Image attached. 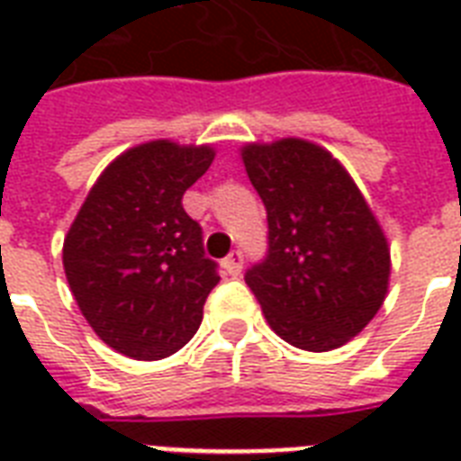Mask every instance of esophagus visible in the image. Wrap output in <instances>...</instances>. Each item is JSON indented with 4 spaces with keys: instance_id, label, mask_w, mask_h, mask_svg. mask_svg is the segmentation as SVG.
Wrapping results in <instances>:
<instances>
[{
    "instance_id": "obj_1",
    "label": "esophagus",
    "mask_w": 461,
    "mask_h": 461,
    "mask_svg": "<svg viewBox=\"0 0 461 461\" xmlns=\"http://www.w3.org/2000/svg\"><path fill=\"white\" fill-rule=\"evenodd\" d=\"M241 266H244V256H241V251H231L222 263L224 273L231 275V277H239V275H241Z\"/></svg>"
}]
</instances>
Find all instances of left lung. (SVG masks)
Listing matches in <instances>:
<instances>
[{
  "label": "left lung",
  "instance_id": "obj_1",
  "mask_svg": "<svg viewBox=\"0 0 461 461\" xmlns=\"http://www.w3.org/2000/svg\"><path fill=\"white\" fill-rule=\"evenodd\" d=\"M241 159L267 210V258L246 273L267 325L299 349L342 347L373 321L390 287L378 217L318 143H244Z\"/></svg>",
  "mask_w": 461,
  "mask_h": 461
}]
</instances>
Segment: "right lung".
I'll return each instance as SVG.
<instances>
[{"label": "right lung", "instance_id": "add662e5", "mask_svg": "<svg viewBox=\"0 0 461 461\" xmlns=\"http://www.w3.org/2000/svg\"><path fill=\"white\" fill-rule=\"evenodd\" d=\"M212 146L158 139L112 159L68 227L61 263L83 318L136 361L172 357L195 335L220 277L181 198Z\"/></svg>", "mask_w": 461, "mask_h": 461}]
</instances>
